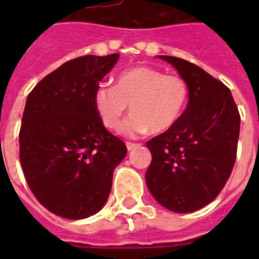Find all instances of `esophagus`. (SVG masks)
<instances>
[{
    "mask_svg": "<svg viewBox=\"0 0 259 259\" xmlns=\"http://www.w3.org/2000/svg\"><path fill=\"white\" fill-rule=\"evenodd\" d=\"M140 146V144H136V142H126V148H127V150H133L136 149V148H138Z\"/></svg>",
    "mask_w": 259,
    "mask_h": 259,
    "instance_id": "esophagus-1",
    "label": "esophagus"
}]
</instances>
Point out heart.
<instances>
[{
    "label": "heart",
    "instance_id": "b5f03b06",
    "mask_svg": "<svg viewBox=\"0 0 259 259\" xmlns=\"http://www.w3.org/2000/svg\"><path fill=\"white\" fill-rule=\"evenodd\" d=\"M188 97V83L183 76L138 66L118 75L115 86L99 83L94 93V106L102 123L115 130L130 103L133 114L122 130L134 137L149 129L153 133L170 129L184 111Z\"/></svg>",
    "mask_w": 259,
    "mask_h": 259
}]
</instances>
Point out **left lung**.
<instances>
[{"label":"left lung","mask_w":259,"mask_h":259,"mask_svg":"<svg viewBox=\"0 0 259 259\" xmlns=\"http://www.w3.org/2000/svg\"><path fill=\"white\" fill-rule=\"evenodd\" d=\"M170 63L188 83L189 102L175 125L146 142L152 162L146 185L173 212H192L221 193L237 158L241 115L231 91L196 64L175 56Z\"/></svg>","instance_id":"left-lung-1"}]
</instances>
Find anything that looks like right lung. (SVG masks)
<instances>
[{
    "instance_id": "add662e5",
    "label": "right lung",
    "mask_w": 259,
    "mask_h": 259,
    "mask_svg": "<svg viewBox=\"0 0 259 259\" xmlns=\"http://www.w3.org/2000/svg\"><path fill=\"white\" fill-rule=\"evenodd\" d=\"M119 55L68 60L34 86L22 114L20 162L34 197L48 211L84 219L105 205L125 142L102 123L94 93Z\"/></svg>"
}]
</instances>
